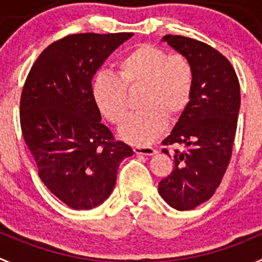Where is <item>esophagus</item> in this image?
Here are the masks:
<instances>
[{
  "instance_id": "esophagus-1",
  "label": "esophagus",
  "mask_w": 262,
  "mask_h": 262,
  "mask_svg": "<svg viewBox=\"0 0 262 262\" xmlns=\"http://www.w3.org/2000/svg\"><path fill=\"white\" fill-rule=\"evenodd\" d=\"M133 149L137 155H146V156H152L156 152L155 148L149 146H136Z\"/></svg>"
}]
</instances>
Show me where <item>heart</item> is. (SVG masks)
I'll return each instance as SVG.
<instances>
[{
	"label": "heart",
	"mask_w": 262,
	"mask_h": 262,
	"mask_svg": "<svg viewBox=\"0 0 262 262\" xmlns=\"http://www.w3.org/2000/svg\"><path fill=\"white\" fill-rule=\"evenodd\" d=\"M141 110L129 116L119 136L137 146L156 141L166 129L167 116L185 111L194 90V69L187 56L169 53L157 46L138 45L116 62V77L100 72L92 80V98L114 125L128 113V92L139 90Z\"/></svg>",
	"instance_id": "b5f03b06"
}]
</instances>
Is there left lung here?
<instances>
[{"instance_id": "left-lung-1", "label": "left lung", "mask_w": 262, "mask_h": 262, "mask_svg": "<svg viewBox=\"0 0 262 262\" xmlns=\"http://www.w3.org/2000/svg\"><path fill=\"white\" fill-rule=\"evenodd\" d=\"M187 56L194 69L192 100L180 115L164 146L174 149V169L159 183V193L174 209L192 210L211 199L232 157L241 106V90L234 68L211 46L193 38L167 34L162 38ZM162 151L169 155V151Z\"/></svg>"}]
</instances>
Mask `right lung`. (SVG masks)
Listing matches in <instances>:
<instances>
[{"mask_svg":"<svg viewBox=\"0 0 262 262\" xmlns=\"http://www.w3.org/2000/svg\"><path fill=\"white\" fill-rule=\"evenodd\" d=\"M133 33H80L51 43L33 63L20 98L23 137L38 175L60 201L91 210L113 192L120 162L133 155L101 123L92 78Z\"/></svg>","mask_w":262,"mask_h":262,"instance_id":"1","label":"right lung"}]
</instances>
